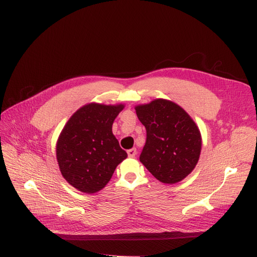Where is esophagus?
I'll return each instance as SVG.
<instances>
[{"mask_svg":"<svg viewBox=\"0 0 257 257\" xmlns=\"http://www.w3.org/2000/svg\"><path fill=\"white\" fill-rule=\"evenodd\" d=\"M136 154H137V151H136L135 148H133V149L127 150V155H128L130 158H135Z\"/></svg>","mask_w":257,"mask_h":257,"instance_id":"esophagus-1","label":"esophagus"}]
</instances>
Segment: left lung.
<instances>
[{
  "instance_id": "1",
  "label": "left lung",
  "mask_w": 257,
  "mask_h": 257,
  "mask_svg": "<svg viewBox=\"0 0 257 257\" xmlns=\"http://www.w3.org/2000/svg\"><path fill=\"white\" fill-rule=\"evenodd\" d=\"M135 109L147 132L139 160L163 183L183 180L200 154L201 137L195 122L180 106L162 98Z\"/></svg>"
}]
</instances>
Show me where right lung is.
I'll return each mask as SVG.
<instances>
[{
  "label": "right lung",
  "mask_w": 257,
  "mask_h": 257,
  "mask_svg": "<svg viewBox=\"0 0 257 257\" xmlns=\"http://www.w3.org/2000/svg\"><path fill=\"white\" fill-rule=\"evenodd\" d=\"M123 105L89 104L77 110L61 132L57 159L65 180L92 194L109 182L127 154L112 134V123Z\"/></svg>",
  "instance_id": "right-lung-1"
}]
</instances>
